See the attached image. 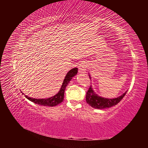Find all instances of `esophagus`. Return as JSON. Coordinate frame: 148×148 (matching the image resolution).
Segmentation results:
<instances>
[{"label": "esophagus", "instance_id": "esophagus-1", "mask_svg": "<svg viewBox=\"0 0 148 148\" xmlns=\"http://www.w3.org/2000/svg\"><path fill=\"white\" fill-rule=\"evenodd\" d=\"M86 66L87 64L86 62H82L78 66V71L79 73H86Z\"/></svg>", "mask_w": 148, "mask_h": 148}]
</instances>
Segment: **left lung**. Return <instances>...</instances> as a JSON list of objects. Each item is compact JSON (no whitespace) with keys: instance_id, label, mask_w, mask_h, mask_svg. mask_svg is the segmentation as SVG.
Returning a JSON list of instances; mask_svg holds the SVG:
<instances>
[{"instance_id":"1","label":"left lung","mask_w":148,"mask_h":148,"mask_svg":"<svg viewBox=\"0 0 148 148\" xmlns=\"http://www.w3.org/2000/svg\"><path fill=\"white\" fill-rule=\"evenodd\" d=\"M88 74L89 78L91 79L90 74H89V73H88ZM127 92V91L117 97L110 99V98H105L98 95L94 91L92 86H91L86 92V100L88 104L95 109H104L106 108H110L111 107L117 105L123 99V97L126 95Z\"/></svg>"}]
</instances>
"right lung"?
<instances>
[{
    "mask_svg": "<svg viewBox=\"0 0 148 148\" xmlns=\"http://www.w3.org/2000/svg\"><path fill=\"white\" fill-rule=\"evenodd\" d=\"M77 73H78L77 68H74V69H71L69 72L66 73L65 77L64 79V82L62 83V86L60 89L59 91L58 92L56 95L53 96L51 97L46 98V99L45 98H44V99H35V98L30 97L26 95H25V96L26 99H28L30 101L40 106H49V107L56 106L58 104H60V103L64 101V92H65V88L67 85H68V84L69 83V82L71 81V79L77 74ZM23 95H24V93H23Z\"/></svg>",
    "mask_w": 148,
    "mask_h": 148,
    "instance_id": "obj_1",
    "label": "right lung"
}]
</instances>
